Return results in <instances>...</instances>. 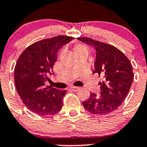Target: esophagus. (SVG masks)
<instances>
[{"mask_svg": "<svg viewBox=\"0 0 147 147\" xmlns=\"http://www.w3.org/2000/svg\"><path fill=\"white\" fill-rule=\"evenodd\" d=\"M70 89L73 91H78V90H80V88L79 87H75V86H72V87H70Z\"/></svg>", "mask_w": 147, "mask_h": 147, "instance_id": "1", "label": "esophagus"}]
</instances>
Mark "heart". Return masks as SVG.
<instances>
[{"label": "heart", "instance_id": "1", "mask_svg": "<svg viewBox=\"0 0 147 147\" xmlns=\"http://www.w3.org/2000/svg\"><path fill=\"white\" fill-rule=\"evenodd\" d=\"M74 53L77 57H80V56H87L88 55L89 49L86 45L83 43H78L74 46ZM62 54V52H61L60 55Z\"/></svg>", "mask_w": 147, "mask_h": 147}]
</instances>
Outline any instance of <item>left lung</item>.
Masks as SVG:
<instances>
[{
  "label": "left lung",
  "instance_id": "8db88e82",
  "mask_svg": "<svg viewBox=\"0 0 147 147\" xmlns=\"http://www.w3.org/2000/svg\"><path fill=\"white\" fill-rule=\"evenodd\" d=\"M78 39L95 48L96 57L93 73L103 78L98 83L100 95L90 93L88 99L83 102V107L94 115L111 113L121 105L129 92L134 78L132 64L121 51L112 45L86 37Z\"/></svg>",
  "mask_w": 147,
  "mask_h": 147
}]
</instances>
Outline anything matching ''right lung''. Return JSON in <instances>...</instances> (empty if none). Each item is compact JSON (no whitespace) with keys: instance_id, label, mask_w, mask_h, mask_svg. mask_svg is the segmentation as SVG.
I'll return each instance as SVG.
<instances>
[{"instance_id":"obj_1","label":"right lung","mask_w":147,"mask_h":147,"mask_svg":"<svg viewBox=\"0 0 147 147\" xmlns=\"http://www.w3.org/2000/svg\"><path fill=\"white\" fill-rule=\"evenodd\" d=\"M72 37L58 35L41 40L22 53L14 68V83L23 103L30 111L45 116L58 113L62 108L67 90L45 87L47 74L53 72L60 48Z\"/></svg>"}]
</instances>
